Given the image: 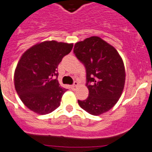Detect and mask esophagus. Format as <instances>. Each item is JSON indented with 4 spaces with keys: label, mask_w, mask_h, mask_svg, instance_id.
I'll return each instance as SVG.
<instances>
[{
    "label": "esophagus",
    "mask_w": 152,
    "mask_h": 152,
    "mask_svg": "<svg viewBox=\"0 0 152 152\" xmlns=\"http://www.w3.org/2000/svg\"><path fill=\"white\" fill-rule=\"evenodd\" d=\"M79 83H78V82H76H76H74V83H73V86H72V88L74 89V90H75V89H76V88H77L78 86H79Z\"/></svg>",
    "instance_id": "34e87169"
}]
</instances>
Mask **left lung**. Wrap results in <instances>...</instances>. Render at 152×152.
<instances>
[{"instance_id": "obj_1", "label": "left lung", "mask_w": 152, "mask_h": 152, "mask_svg": "<svg viewBox=\"0 0 152 152\" xmlns=\"http://www.w3.org/2000/svg\"><path fill=\"white\" fill-rule=\"evenodd\" d=\"M73 52L86 69V100H78L82 109L93 115L111 110L122 94L125 83L124 62L118 52L99 37L75 44Z\"/></svg>"}]
</instances>
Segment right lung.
Listing matches in <instances>:
<instances>
[{"mask_svg": "<svg viewBox=\"0 0 152 152\" xmlns=\"http://www.w3.org/2000/svg\"><path fill=\"white\" fill-rule=\"evenodd\" d=\"M73 46V43L44 41L22 55L14 73V85L22 103L31 111L46 115L60 106L66 89L57 79V68Z\"/></svg>", "mask_w": 152, "mask_h": 152, "instance_id": "1", "label": "right lung"}]
</instances>
